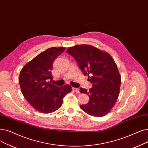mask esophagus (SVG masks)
Instances as JSON below:
<instances>
[{
	"label": "esophagus",
	"mask_w": 148,
	"mask_h": 148,
	"mask_svg": "<svg viewBox=\"0 0 148 148\" xmlns=\"http://www.w3.org/2000/svg\"><path fill=\"white\" fill-rule=\"evenodd\" d=\"M73 90L74 91H75L77 93H80L79 91V88H73Z\"/></svg>",
	"instance_id": "1"
}]
</instances>
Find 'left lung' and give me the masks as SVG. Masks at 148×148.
Returning a JSON list of instances; mask_svg holds the SVG:
<instances>
[{
  "instance_id": "obj_1",
  "label": "left lung",
  "mask_w": 148,
  "mask_h": 148,
  "mask_svg": "<svg viewBox=\"0 0 148 148\" xmlns=\"http://www.w3.org/2000/svg\"><path fill=\"white\" fill-rule=\"evenodd\" d=\"M66 52L76 60L92 83L89 91L80 88L81 93L89 97V102L80 105L81 109L92 116H105L114 106L120 94L121 75L116 63L106 51L89 45L69 47Z\"/></svg>"
}]
</instances>
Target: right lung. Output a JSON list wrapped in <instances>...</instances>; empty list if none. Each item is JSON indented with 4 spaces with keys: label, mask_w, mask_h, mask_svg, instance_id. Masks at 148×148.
<instances>
[{
    "label": "right lung",
    "mask_w": 148,
    "mask_h": 148,
    "mask_svg": "<svg viewBox=\"0 0 148 148\" xmlns=\"http://www.w3.org/2000/svg\"><path fill=\"white\" fill-rule=\"evenodd\" d=\"M66 48L52 47L37 55L21 71L18 77L22 93L29 103L41 113H51L59 109L65 95L72 91L68 85L57 87L52 80L53 62Z\"/></svg>",
    "instance_id": "obj_1"
}]
</instances>
